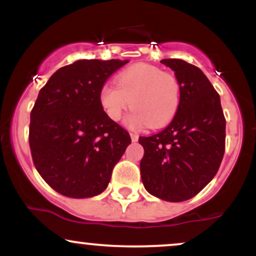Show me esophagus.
<instances>
[{
  "label": "esophagus",
  "instance_id": "1",
  "mask_svg": "<svg viewBox=\"0 0 256 256\" xmlns=\"http://www.w3.org/2000/svg\"><path fill=\"white\" fill-rule=\"evenodd\" d=\"M130 136H131L132 142H137V140H138V134H134V132H131Z\"/></svg>",
  "mask_w": 256,
  "mask_h": 256
}]
</instances>
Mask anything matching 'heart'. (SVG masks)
<instances>
[{
  "label": "heart",
  "mask_w": 256,
  "mask_h": 256,
  "mask_svg": "<svg viewBox=\"0 0 256 256\" xmlns=\"http://www.w3.org/2000/svg\"><path fill=\"white\" fill-rule=\"evenodd\" d=\"M102 108L113 122L126 108L134 110L125 124L131 130L162 128L174 118L180 104V84L172 73L148 64H136L116 76V85L106 84L100 92Z\"/></svg>",
  "instance_id": "obj_1"
}]
</instances>
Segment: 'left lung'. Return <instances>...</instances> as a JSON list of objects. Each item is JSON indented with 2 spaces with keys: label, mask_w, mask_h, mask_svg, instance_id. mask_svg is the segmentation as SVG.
Instances as JSON below:
<instances>
[{
  "label": "left lung",
  "mask_w": 256,
  "mask_h": 256,
  "mask_svg": "<svg viewBox=\"0 0 256 256\" xmlns=\"http://www.w3.org/2000/svg\"><path fill=\"white\" fill-rule=\"evenodd\" d=\"M161 64L174 71L180 104L165 130L138 140L144 148L140 177L152 196L182 202L198 195L218 172L226 122L219 94L198 67L180 58Z\"/></svg>",
  "instance_id": "1"
}]
</instances>
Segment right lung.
Returning a JSON list of instances; mask_svg holds the SVG:
<instances>
[{"label":"right lung","instance_id":"add662e5","mask_svg":"<svg viewBox=\"0 0 256 256\" xmlns=\"http://www.w3.org/2000/svg\"><path fill=\"white\" fill-rule=\"evenodd\" d=\"M128 60H78L40 89L31 112L28 142L38 173L55 192L86 198L104 192L131 143L100 102L104 82Z\"/></svg>","mask_w":256,"mask_h":256}]
</instances>
